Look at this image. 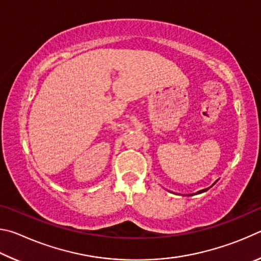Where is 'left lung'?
I'll return each instance as SVG.
<instances>
[{
    "label": "left lung",
    "instance_id": "obj_1",
    "mask_svg": "<svg viewBox=\"0 0 261 261\" xmlns=\"http://www.w3.org/2000/svg\"><path fill=\"white\" fill-rule=\"evenodd\" d=\"M215 184V183H214ZM213 184V185H214ZM210 188H207V189H204V190H200V191H198V192H196V194H199V193H202V192H206L207 190H208ZM188 196H193V193H191V194H188Z\"/></svg>",
    "mask_w": 261,
    "mask_h": 261
}]
</instances>
